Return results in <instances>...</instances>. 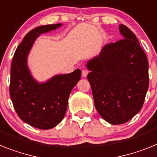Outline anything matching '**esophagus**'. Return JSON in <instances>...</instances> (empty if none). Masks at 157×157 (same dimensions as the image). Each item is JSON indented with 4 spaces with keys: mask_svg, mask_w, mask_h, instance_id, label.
Wrapping results in <instances>:
<instances>
[{
    "mask_svg": "<svg viewBox=\"0 0 157 157\" xmlns=\"http://www.w3.org/2000/svg\"><path fill=\"white\" fill-rule=\"evenodd\" d=\"M88 74V69H83L82 70V76L84 77H87V75Z\"/></svg>",
    "mask_w": 157,
    "mask_h": 157,
    "instance_id": "1",
    "label": "esophagus"
}]
</instances>
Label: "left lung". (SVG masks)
<instances>
[{
    "instance_id": "8db88e82",
    "label": "left lung",
    "mask_w": 157,
    "mask_h": 157,
    "mask_svg": "<svg viewBox=\"0 0 157 157\" xmlns=\"http://www.w3.org/2000/svg\"><path fill=\"white\" fill-rule=\"evenodd\" d=\"M119 31L123 39L105 45L87 64L95 108L113 125L141 111L149 84L148 59L136 35L123 24Z\"/></svg>"
}]
</instances>
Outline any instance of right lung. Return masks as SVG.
<instances>
[{"label":"right lung","instance_id":"1","mask_svg":"<svg viewBox=\"0 0 157 157\" xmlns=\"http://www.w3.org/2000/svg\"><path fill=\"white\" fill-rule=\"evenodd\" d=\"M61 25L40 26L30 31L16 48L12 62L9 93L15 111L24 122L38 129H51L62 122L71 91L81 75V71L76 69L39 84L28 70L27 57L36 38Z\"/></svg>","mask_w":157,"mask_h":157}]
</instances>
